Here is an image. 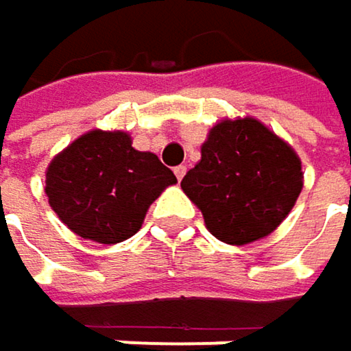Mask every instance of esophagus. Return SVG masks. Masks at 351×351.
Here are the masks:
<instances>
[{
	"mask_svg": "<svg viewBox=\"0 0 351 351\" xmlns=\"http://www.w3.org/2000/svg\"><path fill=\"white\" fill-rule=\"evenodd\" d=\"M186 171H188V167H186V165H178V167L173 169V173H176V178H178V180H182V178L186 176Z\"/></svg>",
	"mask_w": 351,
	"mask_h": 351,
	"instance_id": "esophagus-1",
	"label": "esophagus"
}]
</instances>
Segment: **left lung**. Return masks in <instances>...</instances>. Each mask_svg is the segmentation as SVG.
Masks as SVG:
<instances>
[{"label":"left lung","instance_id":"8db88e82","mask_svg":"<svg viewBox=\"0 0 351 351\" xmlns=\"http://www.w3.org/2000/svg\"><path fill=\"white\" fill-rule=\"evenodd\" d=\"M182 190L217 239L245 245L276 231L292 210L302 190L300 159L256 118L221 120Z\"/></svg>","mask_w":351,"mask_h":351}]
</instances>
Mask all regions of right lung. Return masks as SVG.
Masks as SVG:
<instances>
[{
	"instance_id": "1",
	"label": "right lung",
	"mask_w": 351,
	"mask_h": 351,
	"mask_svg": "<svg viewBox=\"0 0 351 351\" xmlns=\"http://www.w3.org/2000/svg\"><path fill=\"white\" fill-rule=\"evenodd\" d=\"M176 176L155 153L136 151L122 130H89L47 169V196L59 219L80 237L120 243L132 237Z\"/></svg>"
}]
</instances>
